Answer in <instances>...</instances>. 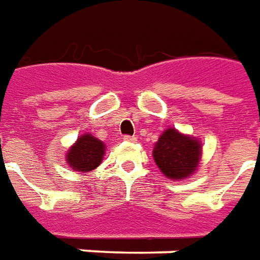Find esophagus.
<instances>
[{"mask_svg": "<svg viewBox=\"0 0 260 260\" xmlns=\"http://www.w3.org/2000/svg\"><path fill=\"white\" fill-rule=\"evenodd\" d=\"M123 140H124L126 143H136V141H137V137H134V136H124Z\"/></svg>", "mask_w": 260, "mask_h": 260, "instance_id": "1", "label": "esophagus"}]
</instances>
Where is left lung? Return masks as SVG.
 Segmentation results:
<instances>
[{
  "label": "left lung",
  "mask_w": 260,
  "mask_h": 260,
  "mask_svg": "<svg viewBox=\"0 0 260 260\" xmlns=\"http://www.w3.org/2000/svg\"><path fill=\"white\" fill-rule=\"evenodd\" d=\"M202 141L175 127L164 130L154 144L152 158L168 179L183 180L196 174L202 161Z\"/></svg>",
  "instance_id": "left-lung-1"
}]
</instances>
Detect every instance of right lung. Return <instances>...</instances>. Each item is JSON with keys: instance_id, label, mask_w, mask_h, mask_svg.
<instances>
[{"instance_id": "right-lung-1", "label": "right lung", "mask_w": 260, "mask_h": 260, "mask_svg": "<svg viewBox=\"0 0 260 260\" xmlns=\"http://www.w3.org/2000/svg\"><path fill=\"white\" fill-rule=\"evenodd\" d=\"M105 151L106 147L104 141L93 137L92 134L84 133L68 148L66 161L74 172L86 174L101 165Z\"/></svg>"}]
</instances>
